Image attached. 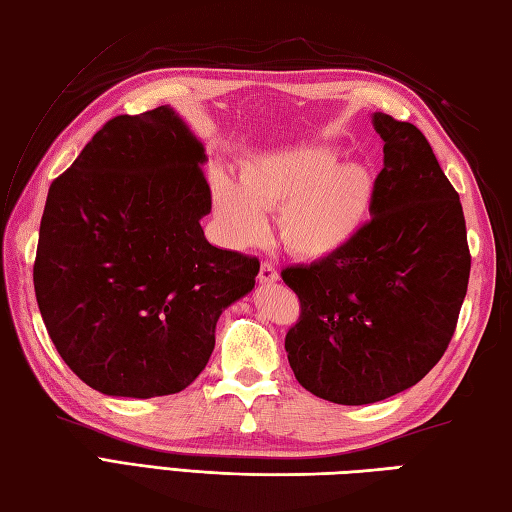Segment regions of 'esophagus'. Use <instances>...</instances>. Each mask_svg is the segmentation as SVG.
Listing matches in <instances>:
<instances>
[{
	"instance_id": "esophagus-1",
	"label": "esophagus",
	"mask_w": 512,
	"mask_h": 512,
	"mask_svg": "<svg viewBox=\"0 0 512 512\" xmlns=\"http://www.w3.org/2000/svg\"><path fill=\"white\" fill-rule=\"evenodd\" d=\"M257 279H259V284H275V281H279V273H277V268L273 266V264H268V262H264L262 264V268H259V275H257Z\"/></svg>"
}]
</instances>
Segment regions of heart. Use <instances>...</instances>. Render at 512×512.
Segmentation results:
<instances>
[{"label":"heart","instance_id":"obj_1","mask_svg":"<svg viewBox=\"0 0 512 512\" xmlns=\"http://www.w3.org/2000/svg\"><path fill=\"white\" fill-rule=\"evenodd\" d=\"M341 158L336 145H292L244 162L239 182L213 171L211 198L226 242L259 244L266 235L264 211L277 209L288 253L303 259L339 253L361 233L376 202L372 165Z\"/></svg>","mask_w":512,"mask_h":512}]
</instances>
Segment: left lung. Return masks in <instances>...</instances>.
<instances>
[{"instance_id":"1","label":"left lung","mask_w":512,"mask_h":512,"mask_svg":"<svg viewBox=\"0 0 512 512\" xmlns=\"http://www.w3.org/2000/svg\"><path fill=\"white\" fill-rule=\"evenodd\" d=\"M372 123L385 154L372 220L339 253L281 273L301 299L288 363L301 387L336 405H372L427 376L471 273L460 195L427 138L383 112Z\"/></svg>"}]
</instances>
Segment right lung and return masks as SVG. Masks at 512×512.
Listing matches in <instances>:
<instances>
[{"mask_svg":"<svg viewBox=\"0 0 512 512\" xmlns=\"http://www.w3.org/2000/svg\"><path fill=\"white\" fill-rule=\"evenodd\" d=\"M206 160L189 123L160 105L112 118L50 184L32 273L39 312L63 361L105 396L189 387L220 314L255 288L257 259L204 237Z\"/></svg>","mask_w":512,"mask_h":512,"instance_id":"right-lung-1","label":"right lung"}]
</instances>
